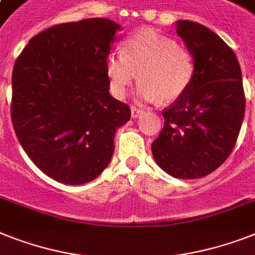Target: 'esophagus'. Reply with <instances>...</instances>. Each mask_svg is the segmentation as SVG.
<instances>
[{
  "label": "esophagus",
  "mask_w": 255,
  "mask_h": 255,
  "mask_svg": "<svg viewBox=\"0 0 255 255\" xmlns=\"http://www.w3.org/2000/svg\"><path fill=\"white\" fill-rule=\"evenodd\" d=\"M142 113H144V111H142L141 109H138V107H136V106H132L131 107V115H132V118H138V117H140V115H141Z\"/></svg>",
  "instance_id": "obj_1"
}]
</instances>
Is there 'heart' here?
Returning <instances> with one entry per match:
<instances>
[{"mask_svg":"<svg viewBox=\"0 0 255 255\" xmlns=\"http://www.w3.org/2000/svg\"><path fill=\"white\" fill-rule=\"evenodd\" d=\"M106 76L117 98H124L138 78V98L170 102L187 92L195 76V63L191 52L174 39L144 28L126 40L123 55L111 52L107 56Z\"/></svg>","mask_w":255,"mask_h":255,"instance_id":"heart-1","label":"heart"}]
</instances>
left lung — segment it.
<instances>
[{
	"instance_id": "1",
	"label": "left lung",
	"mask_w": 255,
	"mask_h": 255,
	"mask_svg": "<svg viewBox=\"0 0 255 255\" xmlns=\"http://www.w3.org/2000/svg\"><path fill=\"white\" fill-rule=\"evenodd\" d=\"M175 28L195 63V76L183 95L163 110L165 124L153 141L157 165L179 179L215 171L232 153L245 115L239 60L214 31L192 20Z\"/></svg>"
}]
</instances>
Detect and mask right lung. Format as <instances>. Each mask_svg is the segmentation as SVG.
Masks as SVG:
<instances>
[{
	"label": "right lung",
	"instance_id": "add662e5",
	"mask_svg": "<svg viewBox=\"0 0 255 255\" xmlns=\"http://www.w3.org/2000/svg\"><path fill=\"white\" fill-rule=\"evenodd\" d=\"M121 24L106 18L56 24L31 39L13 69L11 121L20 145L44 174L84 185L114 154L128 105L110 95L106 59Z\"/></svg>",
	"mask_w": 255,
	"mask_h": 255
}]
</instances>
